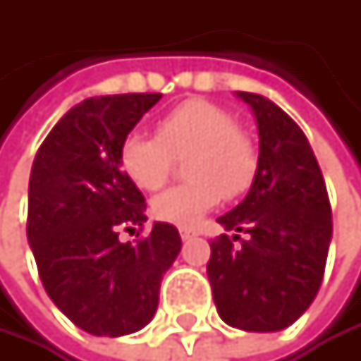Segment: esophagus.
Segmentation results:
<instances>
[{"mask_svg": "<svg viewBox=\"0 0 361 361\" xmlns=\"http://www.w3.org/2000/svg\"><path fill=\"white\" fill-rule=\"evenodd\" d=\"M179 235H182V240H190L197 235V231L190 229V227H179Z\"/></svg>", "mask_w": 361, "mask_h": 361, "instance_id": "34e87169", "label": "esophagus"}]
</instances>
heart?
I'll return each mask as SVG.
<instances>
[{"instance_id":"heart-1","label":"heart","mask_w":361,"mask_h":361,"mask_svg":"<svg viewBox=\"0 0 361 361\" xmlns=\"http://www.w3.org/2000/svg\"><path fill=\"white\" fill-rule=\"evenodd\" d=\"M158 136L132 132L118 149L121 169L142 190L166 184L175 158L186 153L184 184H177L151 203L158 221L179 227L195 225L225 197L245 195L257 175L255 142L238 130L233 114L207 99H188L160 116Z\"/></svg>"}]
</instances>
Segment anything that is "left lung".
Listing matches in <instances>:
<instances>
[{"instance_id":"left-lung-1","label":"left lung","mask_w":361,"mask_h":361,"mask_svg":"<svg viewBox=\"0 0 361 361\" xmlns=\"http://www.w3.org/2000/svg\"><path fill=\"white\" fill-rule=\"evenodd\" d=\"M257 175L219 223L233 231L210 243L207 279L223 321L243 331H279L312 305L331 243V205L321 166L301 128L255 92ZM243 235L240 236V233ZM238 240L240 245H233Z\"/></svg>"}]
</instances>
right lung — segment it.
Returning a JSON list of instances; mask_svg holds the SVG:
<instances>
[{"label": "right lung", "mask_w": 361, "mask_h": 361, "mask_svg": "<svg viewBox=\"0 0 361 361\" xmlns=\"http://www.w3.org/2000/svg\"><path fill=\"white\" fill-rule=\"evenodd\" d=\"M160 92L90 97L68 110L40 145L30 173L27 243L58 310L92 336H128L158 310L162 275L182 238L169 223L142 229L147 203L121 171L118 149ZM138 235V233H136Z\"/></svg>", "instance_id": "right-lung-1"}]
</instances>
